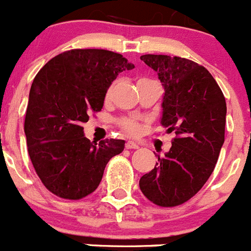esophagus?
<instances>
[{"instance_id":"1","label":"esophagus","mask_w":251,"mask_h":251,"mask_svg":"<svg viewBox=\"0 0 251 251\" xmlns=\"http://www.w3.org/2000/svg\"><path fill=\"white\" fill-rule=\"evenodd\" d=\"M126 148H127V150H137V148H139V145L136 143L134 141H128L127 143H126Z\"/></svg>"}]
</instances>
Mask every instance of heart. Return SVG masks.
Here are the masks:
<instances>
[{"label": "heart", "mask_w": 251, "mask_h": 251, "mask_svg": "<svg viewBox=\"0 0 251 251\" xmlns=\"http://www.w3.org/2000/svg\"><path fill=\"white\" fill-rule=\"evenodd\" d=\"M110 90H112V88H110L109 90H108V94L110 93ZM122 127L124 128V129L127 130V132L132 133V134H134V133H137V130H138V124L136 123L134 121H130V119H126V121L122 122Z\"/></svg>", "instance_id": "obj_1"}]
</instances>
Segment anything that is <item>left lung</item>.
Wrapping results in <instances>:
<instances>
[{
    "label": "left lung",
    "instance_id": "8db88e82",
    "mask_svg": "<svg viewBox=\"0 0 251 251\" xmlns=\"http://www.w3.org/2000/svg\"><path fill=\"white\" fill-rule=\"evenodd\" d=\"M158 75L165 95L162 127L175 130L172 147L139 179L148 200L172 207L200 191L216 165L225 141L226 101L207 69L183 57L143 55Z\"/></svg>",
    "mask_w": 251,
    "mask_h": 251
}]
</instances>
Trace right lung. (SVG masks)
I'll return each mask as SVG.
<instances>
[{
	"label": "right lung",
	"instance_id": "right-lung-1",
	"mask_svg": "<svg viewBox=\"0 0 251 251\" xmlns=\"http://www.w3.org/2000/svg\"><path fill=\"white\" fill-rule=\"evenodd\" d=\"M121 54L74 49L56 55L35 76L25 118L27 151L49 191L79 200L97 190L112 157L123 152V139L90 142L83 123L104 105L106 90L124 70Z\"/></svg>",
	"mask_w": 251,
	"mask_h": 251
}]
</instances>
